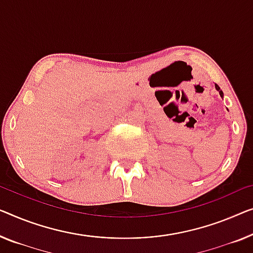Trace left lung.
<instances>
[{
    "instance_id": "left-lung-1",
    "label": "left lung",
    "mask_w": 253,
    "mask_h": 253,
    "mask_svg": "<svg viewBox=\"0 0 253 253\" xmlns=\"http://www.w3.org/2000/svg\"><path fill=\"white\" fill-rule=\"evenodd\" d=\"M216 89L218 90V92H219V94H220V96H221V97H223V95H224L223 90H221V89H220V87H219V86H218L217 84H216Z\"/></svg>"
}]
</instances>
